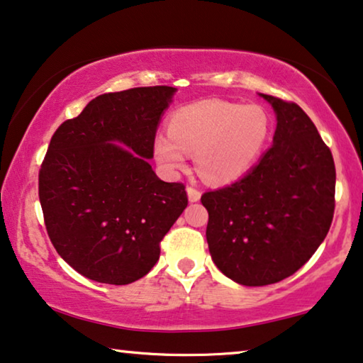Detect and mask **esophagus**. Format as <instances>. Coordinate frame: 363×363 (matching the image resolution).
Instances as JSON below:
<instances>
[{"label":"esophagus","mask_w":363,"mask_h":363,"mask_svg":"<svg viewBox=\"0 0 363 363\" xmlns=\"http://www.w3.org/2000/svg\"><path fill=\"white\" fill-rule=\"evenodd\" d=\"M186 193H188V199H190L191 203H196V201H199V198H201V191L194 186H188Z\"/></svg>","instance_id":"esophagus-1"}]
</instances>
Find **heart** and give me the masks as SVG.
<instances>
[{"label":"heart","instance_id":"1","mask_svg":"<svg viewBox=\"0 0 363 363\" xmlns=\"http://www.w3.org/2000/svg\"><path fill=\"white\" fill-rule=\"evenodd\" d=\"M272 133V118L259 104L206 99L177 109L169 135L155 138L154 152L167 172L186 165L194 152L196 169L206 180H238L255 164Z\"/></svg>","mask_w":363,"mask_h":363}]
</instances>
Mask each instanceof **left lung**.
I'll return each mask as SVG.
<instances>
[{
	"mask_svg": "<svg viewBox=\"0 0 363 363\" xmlns=\"http://www.w3.org/2000/svg\"><path fill=\"white\" fill-rule=\"evenodd\" d=\"M277 113L273 144L238 182L201 196L218 269L245 286L281 281L311 259L333 223L335 165L296 103L262 94Z\"/></svg>",
	"mask_w": 363,
	"mask_h": 363,
	"instance_id": "obj_1",
	"label": "left lung"
}]
</instances>
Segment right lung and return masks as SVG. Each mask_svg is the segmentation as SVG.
Segmentation results:
<instances>
[{"instance_id":"1","label":"right lung","mask_w":363,"mask_h":363,"mask_svg":"<svg viewBox=\"0 0 363 363\" xmlns=\"http://www.w3.org/2000/svg\"><path fill=\"white\" fill-rule=\"evenodd\" d=\"M175 91L99 94L52 135L39 170L45 229L62 259L90 280L128 285L147 275L186 208L185 185L162 182L147 160Z\"/></svg>"}]
</instances>
